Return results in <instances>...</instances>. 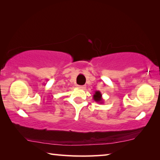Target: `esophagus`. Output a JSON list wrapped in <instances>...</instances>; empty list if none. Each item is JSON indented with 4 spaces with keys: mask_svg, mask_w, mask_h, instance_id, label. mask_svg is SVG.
I'll list each match as a JSON object with an SVG mask.
<instances>
[{
    "mask_svg": "<svg viewBox=\"0 0 160 160\" xmlns=\"http://www.w3.org/2000/svg\"><path fill=\"white\" fill-rule=\"evenodd\" d=\"M78 88H80V89H82V90H83V89H85L86 86L85 85H78Z\"/></svg>",
    "mask_w": 160,
    "mask_h": 160,
    "instance_id": "esophagus-1",
    "label": "esophagus"
}]
</instances>
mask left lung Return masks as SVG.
<instances>
[{"instance_id": "8db88e82", "label": "left lung", "mask_w": 160, "mask_h": 160, "mask_svg": "<svg viewBox=\"0 0 160 160\" xmlns=\"http://www.w3.org/2000/svg\"><path fill=\"white\" fill-rule=\"evenodd\" d=\"M93 99L97 103H100V104H102L103 103V100L102 99V94L99 91H96L95 93L93 95Z\"/></svg>"}]
</instances>
